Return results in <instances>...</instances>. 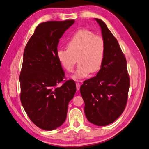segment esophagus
I'll return each mask as SVG.
<instances>
[{"label": "esophagus", "mask_w": 149, "mask_h": 149, "mask_svg": "<svg viewBox=\"0 0 149 149\" xmlns=\"http://www.w3.org/2000/svg\"><path fill=\"white\" fill-rule=\"evenodd\" d=\"M76 89L78 90L79 89V88H80V86H81V85H80V84L79 83H76Z\"/></svg>", "instance_id": "esophagus-1"}]
</instances>
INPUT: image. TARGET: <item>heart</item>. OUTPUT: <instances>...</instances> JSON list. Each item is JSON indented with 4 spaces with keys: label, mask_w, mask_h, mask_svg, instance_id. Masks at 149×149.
Segmentation results:
<instances>
[{
    "label": "heart",
    "mask_w": 149,
    "mask_h": 149,
    "mask_svg": "<svg viewBox=\"0 0 149 149\" xmlns=\"http://www.w3.org/2000/svg\"><path fill=\"white\" fill-rule=\"evenodd\" d=\"M67 48L58 49L57 58L69 72L73 71L78 59L74 79L84 78L91 72L101 70L106 52L105 42L101 36L88 30H79L68 42Z\"/></svg>",
    "instance_id": "obj_1"
}]
</instances>
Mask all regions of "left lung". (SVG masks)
Masks as SVG:
<instances>
[{
  "label": "left lung",
  "mask_w": 149,
  "mask_h": 149,
  "mask_svg": "<svg viewBox=\"0 0 149 149\" xmlns=\"http://www.w3.org/2000/svg\"><path fill=\"white\" fill-rule=\"evenodd\" d=\"M95 20L101 29L106 44L104 59L96 76L84 81L80 93L88 120L96 125L104 126L113 123L124 111L130 79L127 61L118 40L104 22Z\"/></svg>",
  "instance_id": "8db88e82"
}]
</instances>
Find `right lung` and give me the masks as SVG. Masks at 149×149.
<instances>
[{"label": "right lung", "mask_w": 149, "mask_h": 149, "mask_svg": "<svg viewBox=\"0 0 149 149\" xmlns=\"http://www.w3.org/2000/svg\"><path fill=\"white\" fill-rule=\"evenodd\" d=\"M74 20L39 24L26 45L20 73V101L30 119L39 128L52 130L66 118L68 106L76 91L73 80L61 86L65 72L57 58V47Z\"/></svg>", "instance_id": "right-lung-1"}]
</instances>
